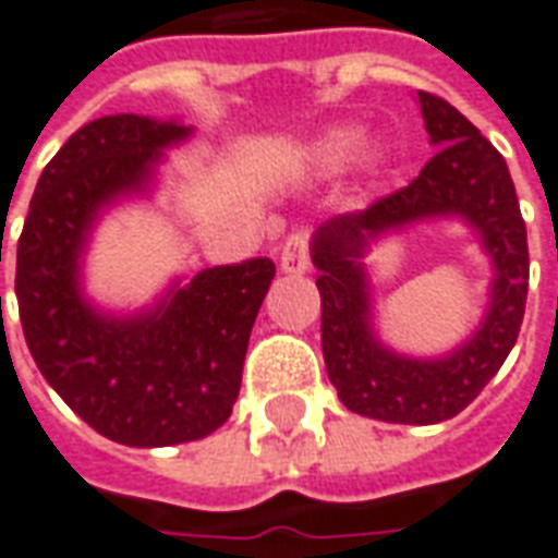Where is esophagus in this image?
I'll return each instance as SVG.
<instances>
[{
    "label": "esophagus",
    "instance_id": "1",
    "mask_svg": "<svg viewBox=\"0 0 558 558\" xmlns=\"http://www.w3.org/2000/svg\"><path fill=\"white\" fill-rule=\"evenodd\" d=\"M311 268V256H307V235L295 232L287 239L283 251H280V271L283 275H305Z\"/></svg>",
    "mask_w": 558,
    "mask_h": 558
}]
</instances>
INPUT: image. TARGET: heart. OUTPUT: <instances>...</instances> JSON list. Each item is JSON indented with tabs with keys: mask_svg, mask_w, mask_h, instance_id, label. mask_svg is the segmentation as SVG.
<instances>
[{
	"mask_svg": "<svg viewBox=\"0 0 558 558\" xmlns=\"http://www.w3.org/2000/svg\"><path fill=\"white\" fill-rule=\"evenodd\" d=\"M362 144L360 126L350 123H338V126H326L317 132L311 142L305 144V166L317 174H332V171L344 169L350 159L356 157ZM387 147L384 144H365L360 154V166L365 174H377L387 166Z\"/></svg>",
	"mask_w": 558,
	"mask_h": 558,
	"instance_id": "obj_1",
	"label": "heart"
}]
</instances>
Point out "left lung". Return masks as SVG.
Segmentation results:
<instances>
[{"mask_svg":"<svg viewBox=\"0 0 558 558\" xmlns=\"http://www.w3.org/2000/svg\"><path fill=\"white\" fill-rule=\"evenodd\" d=\"M435 157L420 178L341 214L311 235L323 302V360L347 411L384 423L432 426L481 396L517 344L529 292L525 223L505 157L453 105L416 93ZM428 219H459L482 241L494 266L490 302L475 332L441 357H411L376 332L373 288L364 256L377 240Z\"/></svg>","mask_w":558,"mask_h":558,"instance_id":"left-lung-1","label":"left lung"}]
</instances>
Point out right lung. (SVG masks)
I'll list each match as a JSON object with an SVG mask.
<instances>
[{"mask_svg":"<svg viewBox=\"0 0 558 558\" xmlns=\"http://www.w3.org/2000/svg\"><path fill=\"white\" fill-rule=\"evenodd\" d=\"M181 120L108 114L62 144L41 171L17 241V305L38 372L99 435L126 447L198 441L239 399L253 319L275 263L202 268L157 302L108 311L84 290V256L105 214L150 198Z\"/></svg>","mask_w":558,"mask_h":558,"instance_id":"add662e5","label":"right lung"}]
</instances>
